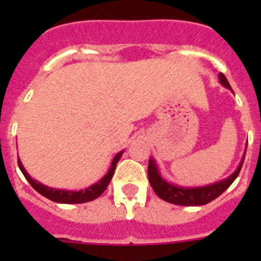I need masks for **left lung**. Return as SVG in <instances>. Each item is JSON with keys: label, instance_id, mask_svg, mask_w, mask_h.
Here are the masks:
<instances>
[{"label": "left lung", "instance_id": "left-lung-1", "mask_svg": "<svg viewBox=\"0 0 261 261\" xmlns=\"http://www.w3.org/2000/svg\"><path fill=\"white\" fill-rule=\"evenodd\" d=\"M218 79L222 87L231 90L230 84L227 83L225 74L219 73ZM245 151H247V149H245ZM244 159H245V154L243 155V160L240 161L237 169L230 176H227L226 178H222L219 181L213 182V184H207V186L202 187H184L168 181L160 172L155 160L151 159V157L149 159L147 176H149V182H150L151 188L154 190L157 196H160L165 202L177 204V206H203V204H207L211 200L218 198L223 191H226L230 187L231 182L237 178L240 171H241Z\"/></svg>", "mask_w": 261, "mask_h": 261}]
</instances>
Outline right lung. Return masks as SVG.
<instances>
[{
	"label": "right lung",
	"instance_id": "right-lung-1",
	"mask_svg": "<svg viewBox=\"0 0 261 261\" xmlns=\"http://www.w3.org/2000/svg\"><path fill=\"white\" fill-rule=\"evenodd\" d=\"M123 151H119L115 154V157L112 159V163H111V167L108 169L104 176H102L98 181H96L92 186L87 187L85 190H79V191H73V190H58V188H51V187H47L44 184H42L38 180H35L30 176V173L25 171V168L21 164V160L17 159L18 161V168H20V171L22 172V174L25 176V178L28 180L31 186L34 187L35 190L38 191L39 194L43 195L44 198L50 199L53 202L57 203H66V204H75V203H87L90 202V200H94V199H97L100 195L107 190V187L110 184L111 178L114 176L115 168H116V164L122 157Z\"/></svg>",
	"mask_w": 261,
	"mask_h": 261
}]
</instances>
